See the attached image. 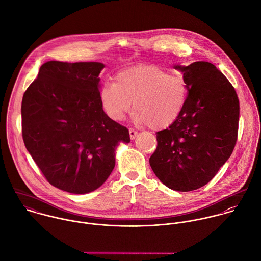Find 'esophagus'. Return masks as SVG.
<instances>
[{
    "label": "esophagus",
    "instance_id": "obj_1",
    "mask_svg": "<svg viewBox=\"0 0 261 261\" xmlns=\"http://www.w3.org/2000/svg\"><path fill=\"white\" fill-rule=\"evenodd\" d=\"M128 133H129L130 140H135V139H136V137H137V135H138V132H136V130H135V129H133V128H129Z\"/></svg>",
    "mask_w": 261,
    "mask_h": 261
}]
</instances>
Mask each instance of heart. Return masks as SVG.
Returning <instances> with one entry per match:
<instances>
[{"label":"heart","mask_w":261,"mask_h":261,"mask_svg":"<svg viewBox=\"0 0 261 261\" xmlns=\"http://www.w3.org/2000/svg\"><path fill=\"white\" fill-rule=\"evenodd\" d=\"M188 85L182 76L155 65H139L119 72L114 83L105 84L100 103L110 118L119 121L133 108L139 125L158 130L172 125L186 105Z\"/></svg>","instance_id":"b5f03b06"}]
</instances>
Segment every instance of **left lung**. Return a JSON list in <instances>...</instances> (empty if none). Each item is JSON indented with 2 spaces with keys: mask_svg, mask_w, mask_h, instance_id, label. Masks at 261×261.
<instances>
[{
  "mask_svg": "<svg viewBox=\"0 0 261 261\" xmlns=\"http://www.w3.org/2000/svg\"><path fill=\"white\" fill-rule=\"evenodd\" d=\"M176 68L188 85L186 105L172 125L156 133L149 165L164 185L188 192L209 183L231 155L238 136L239 100L212 63Z\"/></svg>",
  "mask_w": 261,
  "mask_h": 261,
  "instance_id": "obj_1",
  "label": "left lung"
}]
</instances>
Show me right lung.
<instances>
[{
  "mask_svg": "<svg viewBox=\"0 0 261 261\" xmlns=\"http://www.w3.org/2000/svg\"><path fill=\"white\" fill-rule=\"evenodd\" d=\"M99 62L44 63L21 107L25 147L45 179L60 190L86 194L114 168L115 148L128 129L103 112Z\"/></svg>",
  "mask_w": 261,
  "mask_h": 261,
  "instance_id": "right-lung-1",
  "label": "right lung"
}]
</instances>
